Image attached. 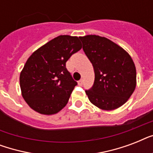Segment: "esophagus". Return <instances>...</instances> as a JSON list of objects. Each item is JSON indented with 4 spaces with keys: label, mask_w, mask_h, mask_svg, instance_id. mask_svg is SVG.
<instances>
[{
    "label": "esophagus",
    "mask_w": 153,
    "mask_h": 153,
    "mask_svg": "<svg viewBox=\"0 0 153 153\" xmlns=\"http://www.w3.org/2000/svg\"><path fill=\"white\" fill-rule=\"evenodd\" d=\"M78 83H79V86H82V84H83V80H82V79H80V80L78 82Z\"/></svg>",
    "instance_id": "obj_1"
}]
</instances>
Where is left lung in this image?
<instances>
[{"label": "left lung", "mask_w": 153, "mask_h": 153, "mask_svg": "<svg viewBox=\"0 0 153 153\" xmlns=\"http://www.w3.org/2000/svg\"><path fill=\"white\" fill-rule=\"evenodd\" d=\"M79 39L94 71V85L86 91L89 100L105 110L121 106L136 88L137 73L132 58L105 37L89 35Z\"/></svg>", "instance_id": "8db88e82"}]
</instances>
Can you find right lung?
Listing matches in <instances>:
<instances>
[{
	"label": "right lung",
	"instance_id": "right-lung-1",
	"mask_svg": "<svg viewBox=\"0 0 153 153\" xmlns=\"http://www.w3.org/2000/svg\"><path fill=\"white\" fill-rule=\"evenodd\" d=\"M81 48L77 36H59L28 58L20 73V84L23 98L32 109L51 115L67 105L78 83L66 62Z\"/></svg>",
	"mask_w": 153,
	"mask_h": 153
}]
</instances>
